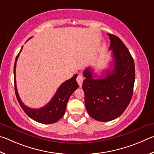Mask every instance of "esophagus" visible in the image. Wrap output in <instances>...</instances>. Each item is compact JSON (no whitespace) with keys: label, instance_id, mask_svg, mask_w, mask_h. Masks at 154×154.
<instances>
[{"label":"esophagus","instance_id":"obj_1","mask_svg":"<svg viewBox=\"0 0 154 154\" xmlns=\"http://www.w3.org/2000/svg\"><path fill=\"white\" fill-rule=\"evenodd\" d=\"M83 80H84V78H83L82 75L80 74V75H78V77H77V79H76V80H77V82L79 83V85L80 87H82Z\"/></svg>","mask_w":154,"mask_h":154}]
</instances>
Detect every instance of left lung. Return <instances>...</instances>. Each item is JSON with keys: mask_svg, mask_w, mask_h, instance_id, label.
I'll return each mask as SVG.
<instances>
[{"mask_svg": "<svg viewBox=\"0 0 154 154\" xmlns=\"http://www.w3.org/2000/svg\"><path fill=\"white\" fill-rule=\"evenodd\" d=\"M113 69L105 77L95 79L91 67L85 69L82 83L88 114L100 122L114 120L125 111L133 93L135 69L133 57L118 36L108 34Z\"/></svg>", "mask_w": 154, "mask_h": 154, "instance_id": "left-lung-1", "label": "left lung"}]
</instances>
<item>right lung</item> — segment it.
<instances>
[{"instance_id": "right-lung-1", "label": "right lung", "mask_w": 154, "mask_h": 154, "mask_svg": "<svg viewBox=\"0 0 154 154\" xmlns=\"http://www.w3.org/2000/svg\"><path fill=\"white\" fill-rule=\"evenodd\" d=\"M22 48L23 47H21L20 53L16 57L14 65L15 91L19 103H20L21 108L23 109L26 114L36 122L42 124H53L57 122L65 114L67 101H68L70 96L74 93V91H75V90L77 89L78 87H79V85L76 82V78L78 75L75 74L71 79L62 83L57 91L55 95L53 97L51 100L45 106L39 109L29 108V107L25 106L23 102L21 101L20 96H19L17 85H16V63H17L19 55H20L21 51L22 50Z\"/></svg>"}]
</instances>
